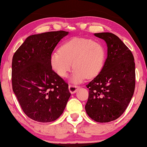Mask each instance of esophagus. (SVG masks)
I'll return each mask as SVG.
<instances>
[{"mask_svg": "<svg viewBox=\"0 0 147 147\" xmlns=\"http://www.w3.org/2000/svg\"><path fill=\"white\" fill-rule=\"evenodd\" d=\"M79 86H77V85H69L68 88H69L70 92L71 93V94H74V93L77 92V90L79 89Z\"/></svg>", "mask_w": 147, "mask_h": 147, "instance_id": "34e87169", "label": "esophagus"}]
</instances>
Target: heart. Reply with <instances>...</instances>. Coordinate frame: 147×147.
<instances>
[{
    "mask_svg": "<svg viewBox=\"0 0 147 147\" xmlns=\"http://www.w3.org/2000/svg\"><path fill=\"white\" fill-rule=\"evenodd\" d=\"M106 49L100 42L90 38H72L61 46L59 51L52 53L51 68L61 77H66L72 67L75 68L71 79L81 82L85 77H96L105 66Z\"/></svg>",
    "mask_w": 147,
    "mask_h": 147,
    "instance_id": "obj_1",
    "label": "heart"
}]
</instances>
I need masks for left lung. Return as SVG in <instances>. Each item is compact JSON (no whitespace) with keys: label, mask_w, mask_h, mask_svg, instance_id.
Instances as JSON below:
<instances>
[{"label":"left lung","mask_w":147,"mask_h":147,"mask_svg":"<svg viewBox=\"0 0 147 147\" xmlns=\"http://www.w3.org/2000/svg\"><path fill=\"white\" fill-rule=\"evenodd\" d=\"M107 42L105 66L86 85L89 97L85 109L90 118L99 123L114 121L124 113L135 89V63L131 51L116 35L95 33Z\"/></svg>","instance_id":"left-lung-1"}]
</instances>
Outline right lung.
<instances>
[{
    "label": "right lung",
    "instance_id": "add662e5",
    "mask_svg": "<svg viewBox=\"0 0 147 147\" xmlns=\"http://www.w3.org/2000/svg\"><path fill=\"white\" fill-rule=\"evenodd\" d=\"M68 34L60 30L31 35L13 56V91L24 113L36 121L56 120L70 96L68 83L50 62L55 46Z\"/></svg>",
    "mask_w": 147,
    "mask_h": 147
}]
</instances>
